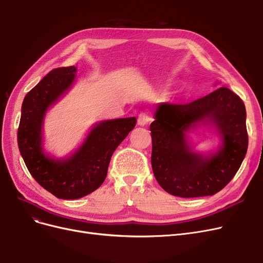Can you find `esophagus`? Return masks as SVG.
<instances>
[{
  "label": "esophagus",
  "instance_id": "esophagus-1",
  "mask_svg": "<svg viewBox=\"0 0 263 263\" xmlns=\"http://www.w3.org/2000/svg\"><path fill=\"white\" fill-rule=\"evenodd\" d=\"M151 121V117L147 113H140L137 118V124L139 126H145Z\"/></svg>",
  "mask_w": 263,
  "mask_h": 263
}]
</instances>
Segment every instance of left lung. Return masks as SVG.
<instances>
[{"label":"left lung","mask_w":263,"mask_h":263,"mask_svg":"<svg viewBox=\"0 0 263 263\" xmlns=\"http://www.w3.org/2000/svg\"><path fill=\"white\" fill-rule=\"evenodd\" d=\"M150 125L151 165L160 186L174 196L214 195L239 170L248 149L242 100L222 86L186 104L160 103ZM198 122L213 123L223 144L209 157L195 154L185 133Z\"/></svg>","instance_id":"1"}]
</instances>
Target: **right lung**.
Listing matches in <instances>:
<instances>
[{
	"label": "right lung",
	"mask_w": 263,
	"mask_h": 263,
	"mask_svg": "<svg viewBox=\"0 0 263 263\" xmlns=\"http://www.w3.org/2000/svg\"><path fill=\"white\" fill-rule=\"evenodd\" d=\"M76 67L51 70L27 94L17 130L20 153L29 173L45 190L62 200L92 193L104 182L110 158L136 125V118L95 124L81 147L70 158L55 160L44 154L42 129L47 109L65 94L76 79Z\"/></svg>",
	"instance_id": "1"
}]
</instances>
